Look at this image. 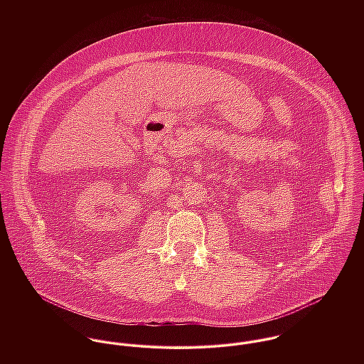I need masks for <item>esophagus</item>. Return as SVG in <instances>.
<instances>
[{"label":"esophagus","instance_id":"1","mask_svg":"<svg viewBox=\"0 0 364 364\" xmlns=\"http://www.w3.org/2000/svg\"><path fill=\"white\" fill-rule=\"evenodd\" d=\"M26 273H33V272H28V270H26Z\"/></svg>","mask_w":364,"mask_h":364}]
</instances>
